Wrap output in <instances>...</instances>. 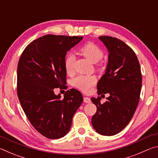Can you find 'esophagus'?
<instances>
[{
	"label": "esophagus",
	"instance_id": "34e87169",
	"mask_svg": "<svg viewBox=\"0 0 158 158\" xmlns=\"http://www.w3.org/2000/svg\"><path fill=\"white\" fill-rule=\"evenodd\" d=\"M84 102L85 103H90V102H91V100H90V99L89 98L85 97V96H84Z\"/></svg>",
	"mask_w": 158,
	"mask_h": 158
}]
</instances>
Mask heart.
Listing matches in <instances>:
<instances>
[{
    "mask_svg": "<svg viewBox=\"0 0 158 158\" xmlns=\"http://www.w3.org/2000/svg\"><path fill=\"white\" fill-rule=\"evenodd\" d=\"M83 56L93 63H97L103 58V52L97 45L89 42L85 44L80 49ZM74 56L73 54L67 56L65 60V68L68 73H71L74 69ZM96 79L94 77L89 75H79L73 80V84L77 89L84 92H89L91 88L95 84Z\"/></svg>",
    "mask_w": 158,
    "mask_h": 158,
    "instance_id": "b5f03b06",
    "label": "heart"
}]
</instances>
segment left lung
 Segmentation results:
<instances>
[{"label": "left lung", "mask_w": 158, "mask_h": 158, "mask_svg": "<svg viewBox=\"0 0 158 158\" xmlns=\"http://www.w3.org/2000/svg\"><path fill=\"white\" fill-rule=\"evenodd\" d=\"M99 39L109 55L105 73L97 85L98 94L109 93V96L104 104L100 97L91 98L97 106L91 123L98 133L113 136L132 119L139 101L142 77L138 58L128 45L116 37L100 36Z\"/></svg>", "instance_id": "1"}]
</instances>
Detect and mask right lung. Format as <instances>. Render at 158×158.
I'll use <instances>...</instances> for the list:
<instances>
[{
  "label": "right lung",
  "instance_id": "add662e5",
  "mask_svg": "<svg viewBox=\"0 0 158 158\" xmlns=\"http://www.w3.org/2000/svg\"><path fill=\"white\" fill-rule=\"evenodd\" d=\"M83 37L47 35L31 42L17 66V95L23 110L35 130L57 139L68 133L73 117L83 102L81 93L72 89L63 99L53 89L66 88L67 52Z\"/></svg>",
  "mask_w": 158,
  "mask_h": 158
}]
</instances>
